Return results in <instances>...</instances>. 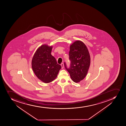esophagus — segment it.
<instances>
[{
    "label": "esophagus",
    "instance_id": "obj_1",
    "mask_svg": "<svg viewBox=\"0 0 126 126\" xmlns=\"http://www.w3.org/2000/svg\"><path fill=\"white\" fill-rule=\"evenodd\" d=\"M61 65L62 68H63V67H64V64H63V63H62L61 64Z\"/></svg>",
    "mask_w": 126,
    "mask_h": 126
}]
</instances>
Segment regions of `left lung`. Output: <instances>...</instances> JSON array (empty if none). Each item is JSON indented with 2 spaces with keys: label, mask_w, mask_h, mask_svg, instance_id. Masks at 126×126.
<instances>
[{
  "label": "left lung",
  "mask_w": 126,
  "mask_h": 126,
  "mask_svg": "<svg viewBox=\"0 0 126 126\" xmlns=\"http://www.w3.org/2000/svg\"><path fill=\"white\" fill-rule=\"evenodd\" d=\"M70 66L65 68L69 73L72 79L78 83L85 78L90 65V58L86 45L81 41L75 42L70 46L69 52Z\"/></svg>",
  "instance_id": "8db88e82"
}]
</instances>
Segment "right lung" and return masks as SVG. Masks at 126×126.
<instances>
[{
  "instance_id": "add662e5",
  "label": "right lung",
  "mask_w": 126,
  "mask_h": 126,
  "mask_svg": "<svg viewBox=\"0 0 126 126\" xmlns=\"http://www.w3.org/2000/svg\"><path fill=\"white\" fill-rule=\"evenodd\" d=\"M52 48V47L47 45H42L36 51L32 61V68L35 75L45 83L53 81L62 67L51 55Z\"/></svg>"
}]
</instances>
